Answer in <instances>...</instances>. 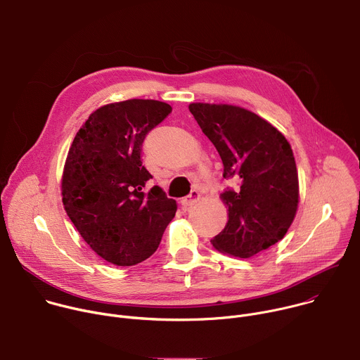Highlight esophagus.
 <instances>
[{"label":"esophagus","mask_w":360,"mask_h":360,"mask_svg":"<svg viewBox=\"0 0 360 360\" xmlns=\"http://www.w3.org/2000/svg\"><path fill=\"white\" fill-rule=\"evenodd\" d=\"M199 198H200V193L198 191H192L188 196L181 199V205H182V207H185V208L186 207H192V205H195L199 200Z\"/></svg>","instance_id":"34e87169"}]
</instances>
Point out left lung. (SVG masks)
<instances>
[{
    "label": "left lung",
    "instance_id": "obj_1",
    "mask_svg": "<svg viewBox=\"0 0 360 360\" xmlns=\"http://www.w3.org/2000/svg\"><path fill=\"white\" fill-rule=\"evenodd\" d=\"M189 111L224 162V178L235 181L221 198L228 224L214 246L236 258H250L276 242L293 222L299 182L286 138L256 114L215 104H191Z\"/></svg>",
    "mask_w": 360,
    "mask_h": 360
}]
</instances>
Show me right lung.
<instances>
[{"mask_svg": "<svg viewBox=\"0 0 360 360\" xmlns=\"http://www.w3.org/2000/svg\"><path fill=\"white\" fill-rule=\"evenodd\" d=\"M172 111L153 99H128L98 108L77 132L64 175L63 202L84 240L102 259L132 266L160 246L176 202L153 185L142 165L149 131Z\"/></svg>", "mask_w": 360, "mask_h": 360, "instance_id": "1", "label": "right lung"}]
</instances>
